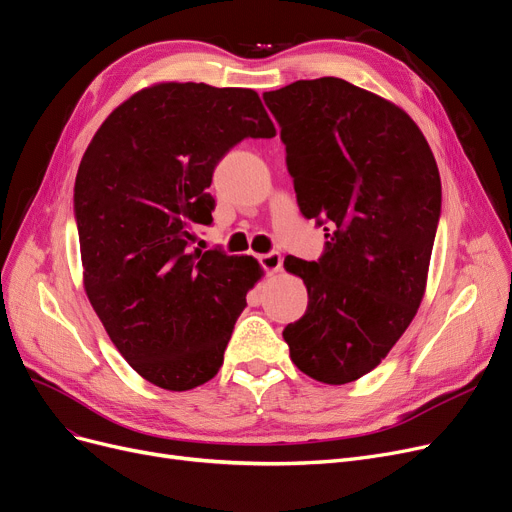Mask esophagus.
I'll return each instance as SVG.
<instances>
[{
    "label": "esophagus",
    "instance_id": "esophagus-1",
    "mask_svg": "<svg viewBox=\"0 0 512 512\" xmlns=\"http://www.w3.org/2000/svg\"><path fill=\"white\" fill-rule=\"evenodd\" d=\"M259 263H261V268L265 270V274L272 276V274L280 272V268H282V257H280V253L272 251V253L261 255V257H259Z\"/></svg>",
    "mask_w": 512,
    "mask_h": 512
}]
</instances>
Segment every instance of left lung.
Here are the masks:
<instances>
[{"label": "left lung", "instance_id": "left-lung-1", "mask_svg": "<svg viewBox=\"0 0 512 512\" xmlns=\"http://www.w3.org/2000/svg\"><path fill=\"white\" fill-rule=\"evenodd\" d=\"M307 219L324 226L318 261L293 255L303 318L282 337L295 366L345 385L381 364L425 295L441 215L433 152L402 108L345 79L295 81L263 94Z\"/></svg>", "mask_w": 512, "mask_h": 512}]
</instances>
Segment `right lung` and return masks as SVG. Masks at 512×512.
Here are the masks:
<instances>
[{
    "label": "right lung",
    "mask_w": 512,
    "mask_h": 512,
    "mask_svg": "<svg viewBox=\"0 0 512 512\" xmlns=\"http://www.w3.org/2000/svg\"><path fill=\"white\" fill-rule=\"evenodd\" d=\"M253 90L159 83L108 115L75 180L87 299L110 341L152 385L188 391L224 364L257 259L190 249L213 224L217 163L244 138H274Z\"/></svg>",
    "instance_id": "right-lung-1"
}]
</instances>
